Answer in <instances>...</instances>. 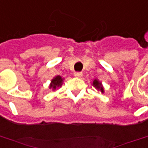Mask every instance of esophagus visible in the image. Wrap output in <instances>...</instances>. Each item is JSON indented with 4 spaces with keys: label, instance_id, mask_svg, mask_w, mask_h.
Masks as SVG:
<instances>
[{
    "label": "esophagus",
    "instance_id": "34e87169",
    "mask_svg": "<svg viewBox=\"0 0 148 148\" xmlns=\"http://www.w3.org/2000/svg\"><path fill=\"white\" fill-rule=\"evenodd\" d=\"M74 74L75 77H78V78H80V77H82V72H74Z\"/></svg>",
    "mask_w": 148,
    "mask_h": 148
}]
</instances>
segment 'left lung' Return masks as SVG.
Listing matches in <instances>:
<instances>
[{"mask_svg": "<svg viewBox=\"0 0 148 148\" xmlns=\"http://www.w3.org/2000/svg\"><path fill=\"white\" fill-rule=\"evenodd\" d=\"M93 86L95 87H96L97 89H99L101 92H103V87H102V85H101V83L98 81V80H94V82H93Z\"/></svg>", "mask_w": 148, "mask_h": 148, "instance_id": "obj_1", "label": "left lung"}]
</instances>
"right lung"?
<instances>
[{
	"instance_id": "right-lung-1",
	"label": "right lung",
	"mask_w": 148,
	"mask_h": 148,
	"mask_svg": "<svg viewBox=\"0 0 148 148\" xmlns=\"http://www.w3.org/2000/svg\"><path fill=\"white\" fill-rule=\"evenodd\" d=\"M63 79L61 78V76H57L52 80V83L50 84V88L53 87V89H56L57 87H61Z\"/></svg>"
}]
</instances>
